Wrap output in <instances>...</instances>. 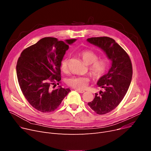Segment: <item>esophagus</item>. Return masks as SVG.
Listing matches in <instances>:
<instances>
[{"instance_id": "esophagus-1", "label": "esophagus", "mask_w": 151, "mask_h": 151, "mask_svg": "<svg viewBox=\"0 0 151 151\" xmlns=\"http://www.w3.org/2000/svg\"><path fill=\"white\" fill-rule=\"evenodd\" d=\"M76 90L78 91V92L81 93H83L85 92V91H84V90H78V89H76Z\"/></svg>"}]
</instances>
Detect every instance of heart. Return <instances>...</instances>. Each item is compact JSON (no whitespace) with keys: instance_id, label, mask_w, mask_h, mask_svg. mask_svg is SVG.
<instances>
[{"instance_id":"b5f03b06","label":"heart","mask_w":151,"mask_h":151,"mask_svg":"<svg viewBox=\"0 0 151 151\" xmlns=\"http://www.w3.org/2000/svg\"><path fill=\"white\" fill-rule=\"evenodd\" d=\"M83 62L89 65V73L94 78L101 77L109 67V61L106 58H98V55L91 50H83L81 53ZM69 58L65 57L61 63V69L63 72H66L68 69ZM89 78L85 76H75L68 78L67 83L71 87L78 90H83L87 87L89 83Z\"/></svg>"}]
</instances>
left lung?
Returning <instances> with one entry per match:
<instances>
[{
  "label": "left lung",
  "instance_id": "left-lung-1",
  "mask_svg": "<svg viewBox=\"0 0 151 151\" xmlns=\"http://www.w3.org/2000/svg\"><path fill=\"white\" fill-rule=\"evenodd\" d=\"M87 42L101 48L112 61L108 73L100 77L98 87L104 88L99 95L88 103L96 114L103 115L114 109L123 99L132 78V64L127 52L113 39L108 37H91Z\"/></svg>",
  "mask_w": 151,
  "mask_h": 151
}]
</instances>
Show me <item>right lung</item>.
Wrapping results in <instances>:
<instances>
[{"instance_id":"obj_1","label":"right lung","mask_w":151,"mask_h":151,"mask_svg":"<svg viewBox=\"0 0 151 151\" xmlns=\"http://www.w3.org/2000/svg\"><path fill=\"white\" fill-rule=\"evenodd\" d=\"M76 40L63 42L44 37L21 53L17 64L18 83L26 99L35 109L42 112L54 111L70 91L61 86L54 88L61 79V61L69 45Z\"/></svg>"}]
</instances>
